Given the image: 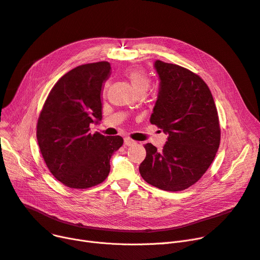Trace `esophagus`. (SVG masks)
Masks as SVG:
<instances>
[{
    "label": "esophagus",
    "mask_w": 260,
    "mask_h": 260,
    "mask_svg": "<svg viewBox=\"0 0 260 260\" xmlns=\"http://www.w3.org/2000/svg\"><path fill=\"white\" fill-rule=\"evenodd\" d=\"M134 144H136V141H134L131 138H127V137L124 138V145L131 146V145H134Z\"/></svg>",
    "instance_id": "1"
}]
</instances>
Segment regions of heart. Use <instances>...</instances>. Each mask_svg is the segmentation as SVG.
I'll list each match as a JSON object with an SVG mask.
<instances>
[{
  "label": "heart",
  "instance_id": "1",
  "mask_svg": "<svg viewBox=\"0 0 260 260\" xmlns=\"http://www.w3.org/2000/svg\"><path fill=\"white\" fill-rule=\"evenodd\" d=\"M125 76L129 80L131 84L136 91V93H145L149 87V79L146 73L139 68H132L125 72ZM108 83H105L103 86V92L106 91Z\"/></svg>",
  "mask_w": 260,
  "mask_h": 260
}]
</instances>
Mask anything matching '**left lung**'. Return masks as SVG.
<instances>
[{
	"label": "left lung",
	"mask_w": 260,
	"mask_h": 260,
	"mask_svg": "<svg viewBox=\"0 0 260 260\" xmlns=\"http://www.w3.org/2000/svg\"><path fill=\"white\" fill-rule=\"evenodd\" d=\"M154 68L160 82L149 121L168 139L161 151L144 145L139 172L147 183L177 192L197 182L211 166L220 143L219 120L211 90L199 76L160 60Z\"/></svg>",
	"instance_id": "obj_1"
}]
</instances>
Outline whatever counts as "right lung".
<instances>
[{
	"label": "right lung",
	"instance_id": "add662e5",
	"mask_svg": "<svg viewBox=\"0 0 260 260\" xmlns=\"http://www.w3.org/2000/svg\"><path fill=\"white\" fill-rule=\"evenodd\" d=\"M108 62L80 65L65 74L50 90L40 114L37 139L54 178L73 188L103 182L113 154L123 144L120 136L91 134L102 120V89L111 76Z\"/></svg>",
	"mask_w": 260,
	"mask_h": 260
}]
</instances>
